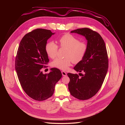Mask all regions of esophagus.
<instances>
[{
	"instance_id": "obj_1",
	"label": "esophagus",
	"mask_w": 125,
	"mask_h": 125,
	"mask_svg": "<svg viewBox=\"0 0 125 125\" xmlns=\"http://www.w3.org/2000/svg\"><path fill=\"white\" fill-rule=\"evenodd\" d=\"M61 73H62V74L63 76H65L67 75V73L65 72H64V71H62Z\"/></svg>"
}]
</instances>
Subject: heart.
Here are the masks:
<instances>
[{
    "label": "heart",
    "instance_id": "1",
    "mask_svg": "<svg viewBox=\"0 0 125 125\" xmlns=\"http://www.w3.org/2000/svg\"><path fill=\"white\" fill-rule=\"evenodd\" d=\"M60 47L67 49L63 59L56 58L52 62V66L62 70H66L71 62L77 64L85 56L87 51V45L84 42L80 40L71 34L63 35L59 40ZM58 45L53 42H48L45 46L47 56L50 58H54L58 51Z\"/></svg>",
    "mask_w": 125,
    "mask_h": 125
}]
</instances>
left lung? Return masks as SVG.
I'll return each instance as SVG.
<instances>
[{
  "label": "left lung",
  "mask_w": 125,
  "mask_h": 125,
  "mask_svg": "<svg viewBox=\"0 0 125 125\" xmlns=\"http://www.w3.org/2000/svg\"><path fill=\"white\" fill-rule=\"evenodd\" d=\"M85 37L87 51L83 59L74 68L84 74L68 73V88L71 94L80 100H87L94 96L101 88L108 68V57L104 40L96 31L84 28L71 31Z\"/></svg>",
  "instance_id": "left-lung-1"
}]
</instances>
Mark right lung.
<instances>
[{
    "instance_id": "add662e5",
    "label": "right lung",
    "mask_w": 125,
    "mask_h": 125,
    "mask_svg": "<svg viewBox=\"0 0 125 125\" xmlns=\"http://www.w3.org/2000/svg\"><path fill=\"white\" fill-rule=\"evenodd\" d=\"M53 34L43 29L28 32L22 38L16 56L15 70L21 85L29 96L37 101L50 97L62 77L60 70L56 68L46 74L42 71L49 62L45 46Z\"/></svg>"
}]
</instances>
